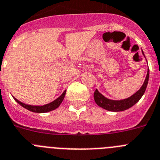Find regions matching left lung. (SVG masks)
I'll return each instance as SVG.
<instances>
[{"label": "left lung", "instance_id": "left-lung-1", "mask_svg": "<svg viewBox=\"0 0 160 160\" xmlns=\"http://www.w3.org/2000/svg\"><path fill=\"white\" fill-rule=\"evenodd\" d=\"M148 80H149V68L148 69V73H147L144 83L142 85V87L139 88V90L137 91L135 94L132 95L130 97L121 100H109L108 98L104 97L101 93L99 92L97 89H96L94 92L95 102L98 106H100V107L103 108V109H106L108 111H111V112H121V111L127 110V109L130 108L133 105L136 104L140 100L143 95L144 94L145 90H146L147 86H148Z\"/></svg>", "mask_w": 160, "mask_h": 160}]
</instances>
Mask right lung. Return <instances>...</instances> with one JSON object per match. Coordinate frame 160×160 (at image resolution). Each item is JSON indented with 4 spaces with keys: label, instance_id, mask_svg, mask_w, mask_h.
<instances>
[{
    "label": "right lung",
    "instance_id": "obj_1",
    "mask_svg": "<svg viewBox=\"0 0 160 160\" xmlns=\"http://www.w3.org/2000/svg\"><path fill=\"white\" fill-rule=\"evenodd\" d=\"M65 93H66V90L62 93L61 96H59V97L57 98V100L51 102V103H48V104L43 105V106H32V105L25 104V103H22V102L17 100L15 97L13 98H14V100H15L17 103H19L20 105H21L22 107H24V108L28 109V110L31 111V112H37V113H44V112H50V111L55 110L56 108H57L60 105V103H62L63 100H64V96H65Z\"/></svg>",
    "mask_w": 160,
    "mask_h": 160
}]
</instances>
